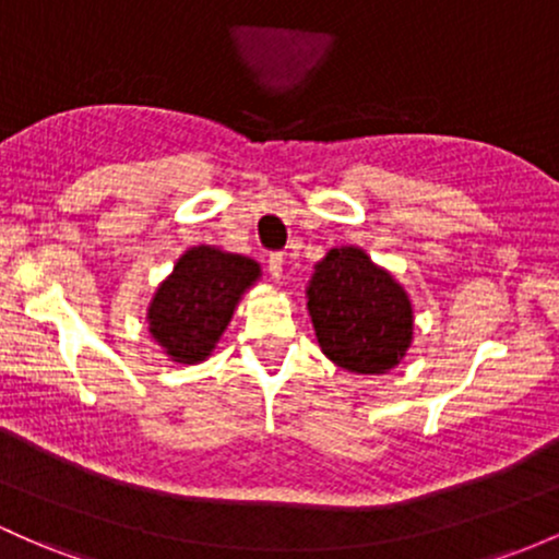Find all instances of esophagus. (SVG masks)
Returning a JSON list of instances; mask_svg holds the SVG:
<instances>
[{
	"label": "esophagus",
	"instance_id": "obj_1",
	"mask_svg": "<svg viewBox=\"0 0 559 559\" xmlns=\"http://www.w3.org/2000/svg\"><path fill=\"white\" fill-rule=\"evenodd\" d=\"M267 273L273 275L275 281L284 278V254H270L267 257Z\"/></svg>",
	"mask_w": 559,
	"mask_h": 559
}]
</instances>
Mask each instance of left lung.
I'll list each match as a JSON object with an SVG mask.
<instances>
[{"label": "left lung", "instance_id": "1", "mask_svg": "<svg viewBox=\"0 0 559 559\" xmlns=\"http://www.w3.org/2000/svg\"><path fill=\"white\" fill-rule=\"evenodd\" d=\"M321 349L342 369L384 373L411 345V302L390 273L355 247L331 249L308 289Z\"/></svg>", "mask_w": 559, "mask_h": 559}]
</instances>
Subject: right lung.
<instances>
[{
    "mask_svg": "<svg viewBox=\"0 0 559 559\" xmlns=\"http://www.w3.org/2000/svg\"><path fill=\"white\" fill-rule=\"evenodd\" d=\"M257 275L260 265L249 257L212 247L186 251L151 302L153 340L177 364L204 360Z\"/></svg>",
    "mask_w": 559,
    "mask_h": 559,
    "instance_id": "obj_1",
    "label": "right lung"
}]
</instances>
